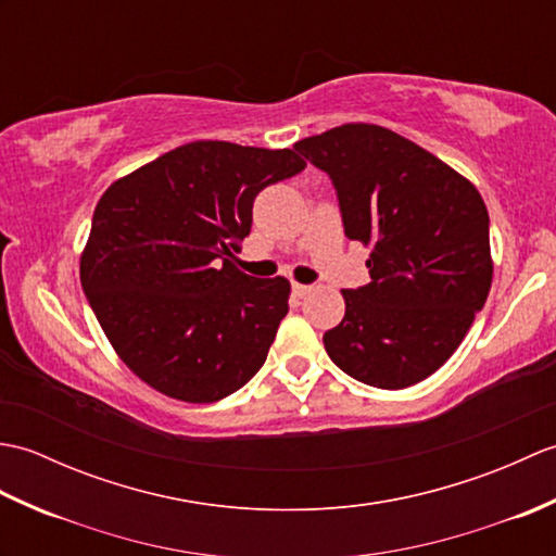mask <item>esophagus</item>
Listing matches in <instances>:
<instances>
[{
	"label": "esophagus",
	"instance_id": "34e87169",
	"mask_svg": "<svg viewBox=\"0 0 556 556\" xmlns=\"http://www.w3.org/2000/svg\"><path fill=\"white\" fill-rule=\"evenodd\" d=\"M311 291H313V287H308V285H293V296L296 299H305Z\"/></svg>",
	"mask_w": 556,
	"mask_h": 556
}]
</instances>
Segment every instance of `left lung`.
<instances>
[{"mask_svg":"<svg viewBox=\"0 0 556 556\" xmlns=\"http://www.w3.org/2000/svg\"><path fill=\"white\" fill-rule=\"evenodd\" d=\"M296 148L332 179L351 241L370 248L368 287L323 341L341 370L380 389L416 384L452 358L492 287L478 188L413 140L341 124Z\"/></svg>","mask_w":556,"mask_h":556,"instance_id":"8db88e82","label":"left lung"}]
</instances>
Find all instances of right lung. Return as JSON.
Returning a JSON list of instances; mask_svg holds the SVG:
<instances>
[{
  "label": "right lung",
  "mask_w": 556,
  "mask_h": 556,
  "mask_svg": "<svg viewBox=\"0 0 556 556\" xmlns=\"http://www.w3.org/2000/svg\"><path fill=\"white\" fill-rule=\"evenodd\" d=\"M303 167L289 148L195 140L98 200L80 285L116 356L160 394L212 404L263 368L291 285L248 277L233 253L255 195Z\"/></svg>",
  "instance_id": "obj_1"
}]
</instances>
